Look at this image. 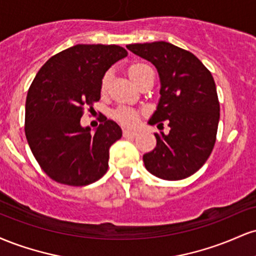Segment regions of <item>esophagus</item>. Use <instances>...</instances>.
<instances>
[{"instance_id": "obj_1", "label": "esophagus", "mask_w": 256, "mask_h": 256, "mask_svg": "<svg viewBox=\"0 0 256 256\" xmlns=\"http://www.w3.org/2000/svg\"><path fill=\"white\" fill-rule=\"evenodd\" d=\"M122 134H124L125 138H134L137 136L136 132H132V131H128V130H124Z\"/></svg>"}]
</instances>
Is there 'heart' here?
I'll list each match as a JSON object with an SVG mask.
<instances>
[{"mask_svg": "<svg viewBox=\"0 0 256 256\" xmlns=\"http://www.w3.org/2000/svg\"><path fill=\"white\" fill-rule=\"evenodd\" d=\"M128 73L132 80H134L137 85H140L149 74H150V73H152V70L149 64H146L144 62H134L128 66ZM110 73L108 72L106 73L104 77H102V80H101L102 94L107 91L108 85H110ZM114 116H116V119L118 120L120 124L130 128H136V126L140 124V112L130 107H119L118 110L114 112Z\"/></svg>", "mask_w": 256, "mask_h": 256, "instance_id": "b5f03b06", "label": "heart"}]
</instances>
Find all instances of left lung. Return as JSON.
<instances>
[{
    "label": "left lung",
    "instance_id": "8db88e82",
    "mask_svg": "<svg viewBox=\"0 0 256 256\" xmlns=\"http://www.w3.org/2000/svg\"><path fill=\"white\" fill-rule=\"evenodd\" d=\"M126 48L158 68L161 98L149 124L170 126L168 134H154L156 146L143 155L146 168L165 180L190 177L216 144L220 106L212 73L192 52L164 40Z\"/></svg>",
    "mask_w": 256,
    "mask_h": 256
}]
</instances>
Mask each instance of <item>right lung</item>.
<instances>
[{"mask_svg":"<svg viewBox=\"0 0 256 256\" xmlns=\"http://www.w3.org/2000/svg\"><path fill=\"white\" fill-rule=\"evenodd\" d=\"M128 52L116 44H77L52 56L28 89L25 134L32 154L48 177L84 186L108 170L110 146L122 128L104 116L95 134L82 128L84 108L101 98L106 71Z\"/></svg>","mask_w":256,"mask_h":256,"instance_id":"add662e5","label":"right lung"}]
</instances>
